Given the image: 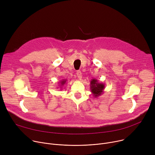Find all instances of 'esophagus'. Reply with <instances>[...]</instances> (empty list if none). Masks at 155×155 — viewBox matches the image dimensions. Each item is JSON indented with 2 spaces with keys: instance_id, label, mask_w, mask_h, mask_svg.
Wrapping results in <instances>:
<instances>
[{
  "instance_id": "obj_1",
  "label": "esophagus",
  "mask_w": 155,
  "mask_h": 155,
  "mask_svg": "<svg viewBox=\"0 0 155 155\" xmlns=\"http://www.w3.org/2000/svg\"><path fill=\"white\" fill-rule=\"evenodd\" d=\"M77 77H78V79H80V80L81 79L82 75H81V72L80 71H78L77 72Z\"/></svg>"
}]
</instances>
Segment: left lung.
Returning a JSON list of instances; mask_svg holds the SVG:
<instances>
[{"instance_id":"obj_1","label":"left lung","mask_w":155,"mask_h":155,"mask_svg":"<svg viewBox=\"0 0 155 155\" xmlns=\"http://www.w3.org/2000/svg\"><path fill=\"white\" fill-rule=\"evenodd\" d=\"M105 87V84L99 82L97 79L93 78L90 81V90L94 97H98L102 95Z\"/></svg>"}]
</instances>
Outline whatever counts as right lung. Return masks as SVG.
<instances>
[{"label":"right lung","instance_id":"add662e5","mask_svg":"<svg viewBox=\"0 0 155 155\" xmlns=\"http://www.w3.org/2000/svg\"><path fill=\"white\" fill-rule=\"evenodd\" d=\"M66 81H67V79H63V80H62L61 81H60V85H59V86H60V87H62L65 84V83H66Z\"/></svg>","mask_w":155,"mask_h":155}]
</instances>
